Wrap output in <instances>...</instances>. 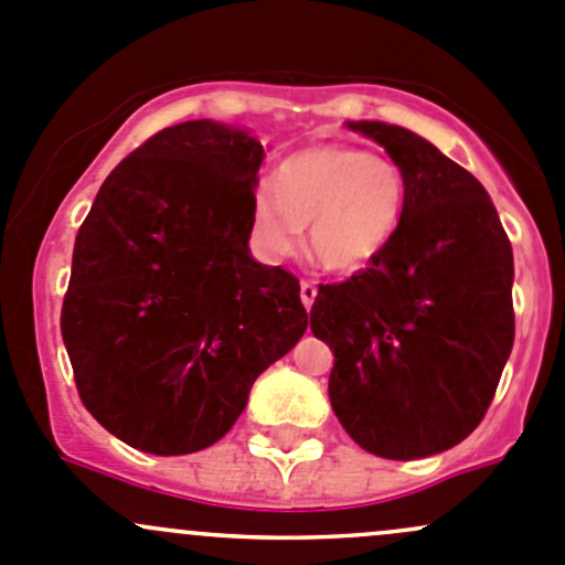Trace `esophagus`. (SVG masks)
I'll list each match as a JSON object with an SVG mask.
<instances>
[{
    "mask_svg": "<svg viewBox=\"0 0 565 565\" xmlns=\"http://www.w3.org/2000/svg\"><path fill=\"white\" fill-rule=\"evenodd\" d=\"M299 296H301V305H305L307 310H310L312 301H316V296H318V288H316V285H312V282L305 280V282L299 285Z\"/></svg>",
    "mask_w": 565,
    "mask_h": 565,
    "instance_id": "esophagus-1",
    "label": "esophagus"
}]
</instances>
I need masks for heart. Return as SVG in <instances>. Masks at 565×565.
<instances>
[{"label":"heart","mask_w":565,"mask_h":565,"mask_svg":"<svg viewBox=\"0 0 565 565\" xmlns=\"http://www.w3.org/2000/svg\"><path fill=\"white\" fill-rule=\"evenodd\" d=\"M404 209L406 181L395 161L354 145H316L277 167L275 189H255L249 233L260 255L288 258L307 227L312 258L354 275L382 258Z\"/></svg>","instance_id":"1"}]
</instances>
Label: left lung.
Wrapping results in <instances>:
<instances>
[{"label": "left lung", "mask_w": 565, "mask_h": 565, "mask_svg": "<svg viewBox=\"0 0 565 565\" xmlns=\"http://www.w3.org/2000/svg\"><path fill=\"white\" fill-rule=\"evenodd\" d=\"M401 167L406 209L371 269L318 285L310 329L332 349L329 401L360 448L412 461L483 420L513 345V253L494 203L415 131L345 122Z\"/></svg>", "instance_id": "8db88e82"}]
</instances>
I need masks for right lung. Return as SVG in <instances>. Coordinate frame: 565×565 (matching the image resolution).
Returning <instances> with one entry per match:
<instances>
[{
	"label": "right lung",
	"instance_id": "obj_1",
	"mask_svg": "<svg viewBox=\"0 0 565 565\" xmlns=\"http://www.w3.org/2000/svg\"><path fill=\"white\" fill-rule=\"evenodd\" d=\"M266 150L186 120L120 161L74 244L63 340L87 412L131 448L198 454L307 329L299 280L249 253Z\"/></svg>",
	"mask_w": 565,
	"mask_h": 565
}]
</instances>
